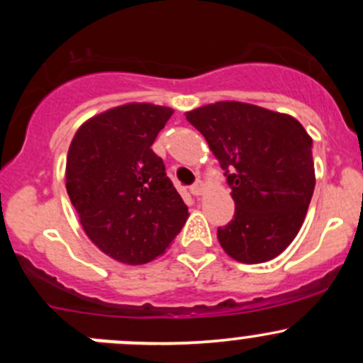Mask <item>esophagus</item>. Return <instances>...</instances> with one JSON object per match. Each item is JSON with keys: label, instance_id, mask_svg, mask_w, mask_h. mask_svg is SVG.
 <instances>
[{"label": "esophagus", "instance_id": "34e87169", "mask_svg": "<svg viewBox=\"0 0 363 363\" xmlns=\"http://www.w3.org/2000/svg\"><path fill=\"white\" fill-rule=\"evenodd\" d=\"M189 191H191V195H195V196L202 195V191H203L202 181H196L195 184H191V188H189Z\"/></svg>", "mask_w": 363, "mask_h": 363}]
</instances>
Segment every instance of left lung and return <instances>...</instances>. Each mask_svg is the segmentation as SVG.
Masks as SVG:
<instances>
[{"label": "left lung", "instance_id": "1", "mask_svg": "<svg viewBox=\"0 0 363 363\" xmlns=\"http://www.w3.org/2000/svg\"><path fill=\"white\" fill-rule=\"evenodd\" d=\"M225 170L235 214L218 240L240 263H263L286 250L313 199V138L288 113L242 101L186 112Z\"/></svg>", "mask_w": 363, "mask_h": 363}]
</instances>
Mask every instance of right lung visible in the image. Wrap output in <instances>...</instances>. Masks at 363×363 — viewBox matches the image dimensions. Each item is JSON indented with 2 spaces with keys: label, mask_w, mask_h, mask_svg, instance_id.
I'll list each match as a JSON object with an SVG mask.
<instances>
[{
  "label": "right lung",
  "mask_w": 363,
  "mask_h": 363,
  "mask_svg": "<svg viewBox=\"0 0 363 363\" xmlns=\"http://www.w3.org/2000/svg\"><path fill=\"white\" fill-rule=\"evenodd\" d=\"M172 113L152 104L121 105L86 121L69 144V200L94 246L121 263L158 258L188 219L151 149Z\"/></svg>",
  "instance_id": "right-lung-1"
}]
</instances>
